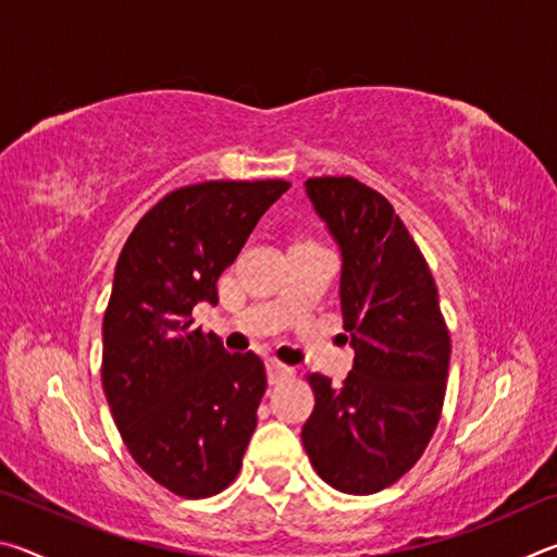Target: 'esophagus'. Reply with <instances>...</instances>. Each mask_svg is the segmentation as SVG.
<instances>
[{
	"mask_svg": "<svg viewBox=\"0 0 557 557\" xmlns=\"http://www.w3.org/2000/svg\"><path fill=\"white\" fill-rule=\"evenodd\" d=\"M292 375H295V369H289V366L275 361V358L268 361V381L272 385H277L280 381H285V379H292Z\"/></svg>",
	"mask_w": 557,
	"mask_h": 557,
	"instance_id": "1",
	"label": "esophagus"
}]
</instances>
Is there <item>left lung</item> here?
Segmentation results:
<instances>
[{"label":"left lung","mask_w":557,"mask_h":557,"mask_svg":"<svg viewBox=\"0 0 557 557\" xmlns=\"http://www.w3.org/2000/svg\"><path fill=\"white\" fill-rule=\"evenodd\" d=\"M305 186L342 248L338 299L356 356L342 388L307 375L317 403L301 442L329 486L366 496L408 474L435 435L449 329L428 262L383 194L354 176Z\"/></svg>","instance_id":"1"}]
</instances>
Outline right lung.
Listing matches in <instances>:
<instances>
[{
    "label": "right lung",
    "instance_id": "right-lung-1",
    "mask_svg": "<svg viewBox=\"0 0 557 557\" xmlns=\"http://www.w3.org/2000/svg\"><path fill=\"white\" fill-rule=\"evenodd\" d=\"M287 188L282 178L182 186L120 252L102 317V391L132 459L176 496L221 494L256 432L265 363L225 351L191 312L219 301L221 272Z\"/></svg>",
    "mask_w": 557,
    "mask_h": 557
}]
</instances>
